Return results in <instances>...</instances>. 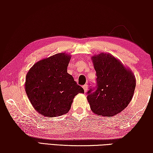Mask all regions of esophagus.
<instances>
[{
    "mask_svg": "<svg viewBox=\"0 0 153 153\" xmlns=\"http://www.w3.org/2000/svg\"><path fill=\"white\" fill-rule=\"evenodd\" d=\"M83 90H84L85 93H86V92L88 91V85H83Z\"/></svg>",
    "mask_w": 153,
    "mask_h": 153,
    "instance_id": "obj_1",
    "label": "esophagus"
}]
</instances>
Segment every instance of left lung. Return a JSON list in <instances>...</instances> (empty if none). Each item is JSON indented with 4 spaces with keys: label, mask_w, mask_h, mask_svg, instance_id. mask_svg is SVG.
<instances>
[{
    "label": "left lung",
    "mask_w": 153,
    "mask_h": 153,
    "mask_svg": "<svg viewBox=\"0 0 153 153\" xmlns=\"http://www.w3.org/2000/svg\"><path fill=\"white\" fill-rule=\"evenodd\" d=\"M91 58L97 75V88L88 91V102L94 114L114 116L131 102L136 87L135 76L111 54L102 52Z\"/></svg>",
    "instance_id": "8db88e82"
}]
</instances>
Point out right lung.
I'll return each instance as SVG.
<instances>
[{
    "label": "right lung",
    "mask_w": 153,
    "mask_h": 153,
    "mask_svg": "<svg viewBox=\"0 0 153 153\" xmlns=\"http://www.w3.org/2000/svg\"><path fill=\"white\" fill-rule=\"evenodd\" d=\"M70 59V54L56 53L39 60L27 73L25 91L39 114L48 118L65 114L75 96L84 93L68 73Z\"/></svg>",
    "instance_id": "add662e5"
}]
</instances>
